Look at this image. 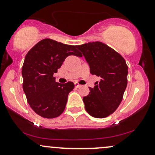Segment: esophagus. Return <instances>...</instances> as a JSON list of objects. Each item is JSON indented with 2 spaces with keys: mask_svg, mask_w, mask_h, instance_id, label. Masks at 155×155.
I'll return each instance as SVG.
<instances>
[{
  "mask_svg": "<svg viewBox=\"0 0 155 155\" xmlns=\"http://www.w3.org/2000/svg\"><path fill=\"white\" fill-rule=\"evenodd\" d=\"M75 84V87L76 88H79V87H81V85H80L79 84L77 83V82H76L75 84Z\"/></svg>",
  "mask_w": 155,
  "mask_h": 155,
  "instance_id": "34e87169",
  "label": "esophagus"
}]
</instances>
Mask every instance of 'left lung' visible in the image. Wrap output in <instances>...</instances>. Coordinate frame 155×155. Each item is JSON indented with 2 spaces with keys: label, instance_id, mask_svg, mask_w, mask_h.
<instances>
[{
  "label": "left lung",
  "instance_id": "8db88e82",
  "mask_svg": "<svg viewBox=\"0 0 155 155\" xmlns=\"http://www.w3.org/2000/svg\"><path fill=\"white\" fill-rule=\"evenodd\" d=\"M90 65V73L100 76L90 93L83 97L86 111L92 117L105 118L120 106L127 84V65L121 55L102 42L76 46Z\"/></svg>",
  "mask_w": 155,
  "mask_h": 155
}]
</instances>
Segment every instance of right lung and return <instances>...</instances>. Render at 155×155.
<instances>
[{
    "instance_id": "1",
    "label": "right lung",
    "mask_w": 155,
    "mask_h": 155,
    "mask_svg": "<svg viewBox=\"0 0 155 155\" xmlns=\"http://www.w3.org/2000/svg\"><path fill=\"white\" fill-rule=\"evenodd\" d=\"M69 55L81 57L76 46L49 38L37 43L28 52L22 68L23 90L27 101L37 114L44 118L60 116L65 109L71 81L60 84L53 76Z\"/></svg>"
}]
</instances>
